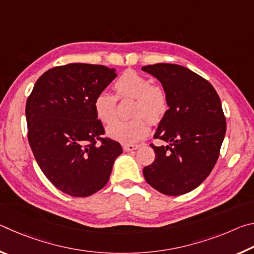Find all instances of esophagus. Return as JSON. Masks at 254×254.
Wrapping results in <instances>:
<instances>
[{"label": "esophagus", "instance_id": "esophagus-1", "mask_svg": "<svg viewBox=\"0 0 254 254\" xmlns=\"http://www.w3.org/2000/svg\"><path fill=\"white\" fill-rule=\"evenodd\" d=\"M139 148H140L139 144H124L123 145L124 151H133V150H136Z\"/></svg>", "mask_w": 254, "mask_h": 254}]
</instances>
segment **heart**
Masks as SVG:
<instances>
[{
	"label": "heart",
	"mask_w": 254,
	"mask_h": 254,
	"mask_svg": "<svg viewBox=\"0 0 254 254\" xmlns=\"http://www.w3.org/2000/svg\"><path fill=\"white\" fill-rule=\"evenodd\" d=\"M113 88L115 96L102 91L94 98V111L97 119L104 124L112 123L117 117V98H134L131 114L135 117L127 121L114 122L107 128V134L122 143H134L142 140L149 133L147 120L158 123L168 110L165 91L134 70H127L120 75L114 81Z\"/></svg>",
	"instance_id": "obj_1"
}]
</instances>
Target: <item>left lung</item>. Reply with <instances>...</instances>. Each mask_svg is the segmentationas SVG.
I'll return each mask as SVG.
<instances>
[{
  "mask_svg": "<svg viewBox=\"0 0 254 254\" xmlns=\"http://www.w3.org/2000/svg\"><path fill=\"white\" fill-rule=\"evenodd\" d=\"M160 81L169 109L159 123L154 161L143 168L150 186L161 194L179 196L207 178L216 163L226 121L218 94L209 81L186 67L154 64L142 67Z\"/></svg>",
  "mask_w": 254,
  "mask_h": 254,
  "instance_id": "1",
  "label": "left lung"
}]
</instances>
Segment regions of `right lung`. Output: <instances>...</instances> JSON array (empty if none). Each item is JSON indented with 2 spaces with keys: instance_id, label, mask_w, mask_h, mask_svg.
<instances>
[{
  "instance_id": "add662e5",
  "label": "right lung",
  "mask_w": 254,
  "mask_h": 254,
  "mask_svg": "<svg viewBox=\"0 0 254 254\" xmlns=\"http://www.w3.org/2000/svg\"><path fill=\"white\" fill-rule=\"evenodd\" d=\"M102 65L68 64L47 70L27 100L28 140L49 182L60 191L87 197L110 179L121 144L105 134L94 98L117 77Z\"/></svg>"
}]
</instances>
